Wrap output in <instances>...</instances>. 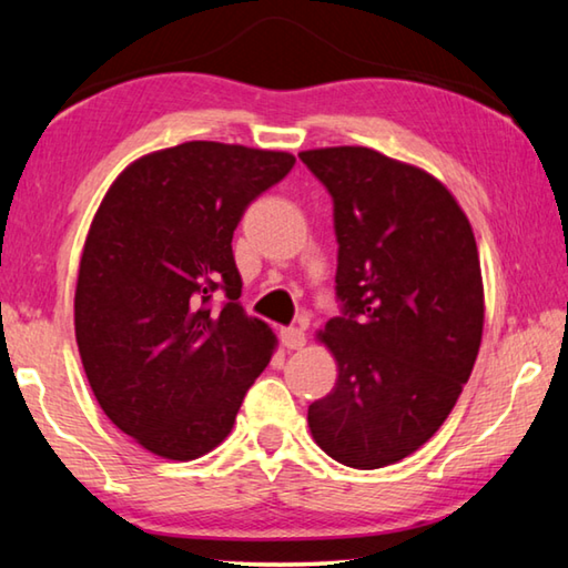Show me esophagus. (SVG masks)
Wrapping results in <instances>:
<instances>
[{"label":"esophagus","mask_w":568,"mask_h":568,"mask_svg":"<svg viewBox=\"0 0 568 568\" xmlns=\"http://www.w3.org/2000/svg\"><path fill=\"white\" fill-rule=\"evenodd\" d=\"M281 343H283V348H287V351H301L305 345V333L297 331V328H283L281 331Z\"/></svg>","instance_id":"34e87169"}]
</instances>
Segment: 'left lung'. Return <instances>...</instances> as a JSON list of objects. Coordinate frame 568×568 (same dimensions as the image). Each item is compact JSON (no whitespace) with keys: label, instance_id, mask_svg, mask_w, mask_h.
Returning <instances> with one entry per match:
<instances>
[{"label":"left lung","instance_id":"left-lung-1","mask_svg":"<svg viewBox=\"0 0 568 568\" xmlns=\"http://www.w3.org/2000/svg\"><path fill=\"white\" fill-rule=\"evenodd\" d=\"M297 158L333 197L343 305L318 333L338 381L311 403L307 426L343 466H390L436 434L474 371L484 333L474 230L426 170L351 145Z\"/></svg>","mask_w":568,"mask_h":568}]
</instances>
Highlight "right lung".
Masks as SVG:
<instances>
[{
  "instance_id": "add662e5",
  "label": "right lung",
  "mask_w": 568,
  "mask_h": 568,
  "mask_svg": "<svg viewBox=\"0 0 568 568\" xmlns=\"http://www.w3.org/2000/svg\"><path fill=\"white\" fill-rule=\"evenodd\" d=\"M293 165L291 152L182 142L124 168L94 213L77 348L102 410L150 454L192 460L223 444L273 358V331L237 303L233 233Z\"/></svg>"
}]
</instances>
